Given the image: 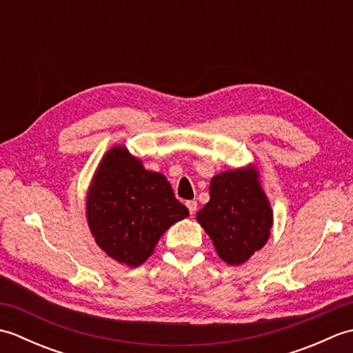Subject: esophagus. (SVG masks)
Segmentation results:
<instances>
[{
  "instance_id": "esophagus-1",
  "label": "esophagus",
  "mask_w": 353,
  "mask_h": 353,
  "mask_svg": "<svg viewBox=\"0 0 353 353\" xmlns=\"http://www.w3.org/2000/svg\"><path fill=\"white\" fill-rule=\"evenodd\" d=\"M186 208H188L190 214H191V215H194V214H196V211H197V201H196V200H190V201H186Z\"/></svg>"
}]
</instances>
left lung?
Segmentation results:
<instances>
[{
  "instance_id": "left-lung-1",
  "label": "left lung",
  "mask_w": 353,
  "mask_h": 353,
  "mask_svg": "<svg viewBox=\"0 0 353 353\" xmlns=\"http://www.w3.org/2000/svg\"><path fill=\"white\" fill-rule=\"evenodd\" d=\"M211 200L197 214L219 256L238 265L265 244L273 214L253 170H234L215 176Z\"/></svg>"
}]
</instances>
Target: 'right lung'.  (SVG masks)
<instances>
[{
  "label": "right lung",
  "instance_id": "right-lung-1",
  "mask_svg": "<svg viewBox=\"0 0 353 353\" xmlns=\"http://www.w3.org/2000/svg\"><path fill=\"white\" fill-rule=\"evenodd\" d=\"M88 223L97 244L129 267L147 261L171 224L190 215L159 172L115 147L106 153L88 194Z\"/></svg>",
  "mask_w": 353,
  "mask_h": 353
}]
</instances>
